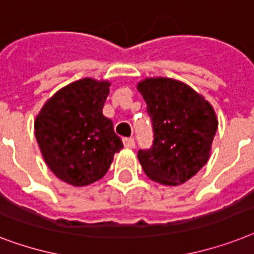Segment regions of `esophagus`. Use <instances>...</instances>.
<instances>
[{"label": "esophagus", "mask_w": 254, "mask_h": 254, "mask_svg": "<svg viewBox=\"0 0 254 254\" xmlns=\"http://www.w3.org/2000/svg\"><path fill=\"white\" fill-rule=\"evenodd\" d=\"M123 145H125L126 148H133L135 147V140H133L132 137H125V139H123Z\"/></svg>", "instance_id": "esophagus-1"}]
</instances>
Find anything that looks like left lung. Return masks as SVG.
<instances>
[{"mask_svg":"<svg viewBox=\"0 0 254 254\" xmlns=\"http://www.w3.org/2000/svg\"><path fill=\"white\" fill-rule=\"evenodd\" d=\"M153 126V145L137 159L152 181L178 186L208 161L218 129L214 107L181 81L153 77L137 84Z\"/></svg>","mask_w":254,"mask_h":254,"instance_id":"1","label":"left lung"}]
</instances>
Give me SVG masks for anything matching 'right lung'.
<instances>
[{
    "label": "right lung",
    "mask_w": 254,
    "mask_h": 254,
    "mask_svg": "<svg viewBox=\"0 0 254 254\" xmlns=\"http://www.w3.org/2000/svg\"><path fill=\"white\" fill-rule=\"evenodd\" d=\"M109 81L85 77L55 93L36 115L34 129L47 166L62 181L86 186L107 173L123 148L102 114Z\"/></svg>",
    "instance_id": "right-lung-1"
}]
</instances>
